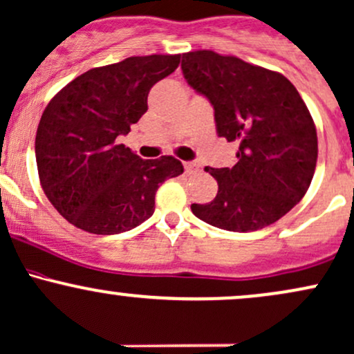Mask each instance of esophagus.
<instances>
[{
  "mask_svg": "<svg viewBox=\"0 0 354 354\" xmlns=\"http://www.w3.org/2000/svg\"><path fill=\"white\" fill-rule=\"evenodd\" d=\"M185 171L188 174H195V173H198V171H200V165H198V162H195V161H186L185 162Z\"/></svg>",
  "mask_w": 354,
  "mask_h": 354,
  "instance_id": "esophagus-1",
  "label": "esophagus"
}]
</instances>
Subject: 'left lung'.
Masks as SVG:
<instances>
[{
	"label": "left lung",
	"instance_id": "1",
	"mask_svg": "<svg viewBox=\"0 0 354 354\" xmlns=\"http://www.w3.org/2000/svg\"><path fill=\"white\" fill-rule=\"evenodd\" d=\"M185 79L215 109L216 134L236 142L232 168H205L215 200L192 205L213 227L254 232L290 212L308 192L317 161L316 124L282 73L212 50L183 53Z\"/></svg>",
	"mask_w": 354,
	"mask_h": 354
}]
</instances>
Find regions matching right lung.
I'll return each mask as SVG.
<instances>
[{
  "instance_id": "add662e5",
  "label": "right lung",
  "mask_w": 354,
  "mask_h": 354,
  "mask_svg": "<svg viewBox=\"0 0 354 354\" xmlns=\"http://www.w3.org/2000/svg\"><path fill=\"white\" fill-rule=\"evenodd\" d=\"M180 57H129L91 68L45 107L35 138L38 178L50 203L80 230L114 235L138 227L154 213L159 185L183 173L176 158L141 159L118 142Z\"/></svg>"
}]
</instances>
